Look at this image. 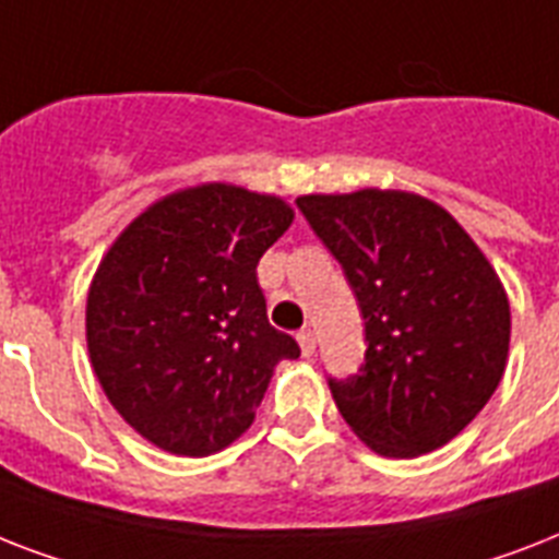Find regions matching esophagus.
I'll return each mask as SVG.
<instances>
[{
  "label": "esophagus",
  "mask_w": 559,
  "mask_h": 559,
  "mask_svg": "<svg viewBox=\"0 0 559 559\" xmlns=\"http://www.w3.org/2000/svg\"><path fill=\"white\" fill-rule=\"evenodd\" d=\"M297 343H300L302 357H311V355H314V349H317V337H314V332H311V329H302V332L297 334Z\"/></svg>",
  "instance_id": "obj_1"
}]
</instances>
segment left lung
<instances>
[{"label": "left lung", "instance_id": "1", "mask_svg": "<svg viewBox=\"0 0 559 559\" xmlns=\"http://www.w3.org/2000/svg\"><path fill=\"white\" fill-rule=\"evenodd\" d=\"M349 280L366 325L357 374L329 378L366 448L390 459L439 450L502 381L511 306L479 245L448 210L404 190L300 195Z\"/></svg>", "mask_w": 559, "mask_h": 559}]
</instances>
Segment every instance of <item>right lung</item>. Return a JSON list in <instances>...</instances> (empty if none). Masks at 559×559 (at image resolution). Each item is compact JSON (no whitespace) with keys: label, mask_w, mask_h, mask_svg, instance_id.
I'll return each instance as SVG.
<instances>
[{"label":"right lung","mask_w":559,"mask_h":559,"mask_svg":"<svg viewBox=\"0 0 559 559\" xmlns=\"http://www.w3.org/2000/svg\"><path fill=\"white\" fill-rule=\"evenodd\" d=\"M292 222L283 199L213 181L150 204L100 259L86 300L92 369L155 448L225 450L253 424L274 366L300 357L267 323L257 280Z\"/></svg>","instance_id":"obj_1"}]
</instances>
